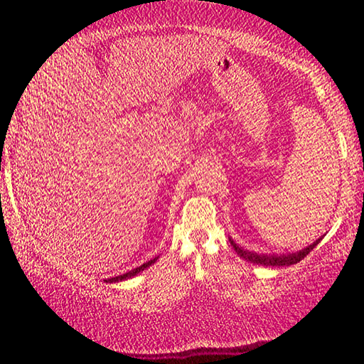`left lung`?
Instances as JSON below:
<instances>
[{
    "instance_id": "8db88e82",
    "label": "left lung",
    "mask_w": 364,
    "mask_h": 364,
    "mask_svg": "<svg viewBox=\"0 0 364 364\" xmlns=\"http://www.w3.org/2000/svg\"><path fill=\"white\" fill-rule=\"evenodd\" d=\"M321 239H318L316 242H313L311 245H308L306 249L297 252V254H291V255H258L254 254V252H249V250H244L239 247V245L234 244L232 239H230V242L232 245V249L237 252V255L244 258V260L252 262V263H257V264H263V267H289V264H295L299 263L300 260H304V258L310 254V252L316 247L319 244Z\"/></svg>"
}]
</instances>
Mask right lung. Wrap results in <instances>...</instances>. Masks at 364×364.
Masks as SVG:
<instances>
[{
	"instance_id": "add662e5",
	"label": "right lung",
	"mask_w": 364,
	"mask_h": 364,
	"mask_svg": "<svg viewBox=\"0 0 364 364\" xmlns=\"http://www.w3.org/2000/svg\"><path fill=\"white\" fill-rule=\"evenodd\" d=\"M154 262H157V257H156V258H152V260H149V262L143 263V264H141V267H138V268H134V269H132V271H128V273H125V274H122V276H115V278L106 279V282H117V281H123V279L132 278V276H136L138 273H141V271L146 269L147 267H151V264H152Z\"/></svg>"
}]
</instances>
